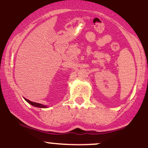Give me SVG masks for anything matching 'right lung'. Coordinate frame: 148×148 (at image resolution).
<instances>
[{
  "mask_svg": "<svg viewBox=\"0 0 148 148\" xmlns=\"http://www.w3.org/2000/svg\"><path fill=\"white\" fill-rule=\"evenodd\" d=\"M24 99H25V100L27 102V103H29V104H31V105H33V106H34V107H37V108H46V106L42 105V104L37 103H34V102H32V101H30V100H29L28 99H26V98H24Z\"/></svg>",
  "mask_w": 148,
  "mask_h": 148,
  "instance_id": "right-lung-1",
  "label": "right lung"
}]
</instances>
